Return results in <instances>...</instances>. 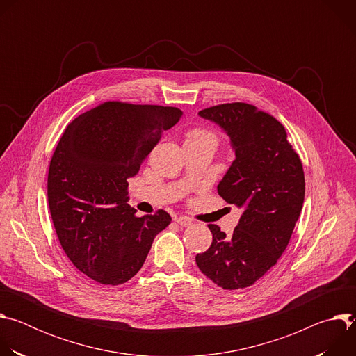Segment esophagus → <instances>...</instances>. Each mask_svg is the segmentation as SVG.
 <instances>
[{
  "label": "esophagus",
  "instance_id": "34e87169",
  "mask_svg": "<svg viewBox=\"0 0 356 356\" xmlns=\"http://www.w3.org/2000/svg\"><path fill=\"white\" fill-rule=\"evenodd\" d=\"M175 220L180 227H190L193 224V221L188 217H176Z\"/></svg>",
  "mask_w": 356,
  "mask_h": 356
}]
</instances>
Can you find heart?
Listing matches in <instances>:
<instances>
[{"label": "heart", "mask_w": 356, "mask_h": 356, "mask_svg": "<svg viewBox=\"0 0 356 356\" xmlns=\"http://www.w3.org/2000/svg\"><path fill=\"white\" fill-rule=\"evenodd\" d=\"M186 142H213L217 145V136L207 129L194 128L187 132Z\"/></svg>", "instance_id": "1"}]
</instances>
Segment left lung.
Returning <instances> with one entry per match:
<instances>
[{"label": "left lung", "instance_id": "obj_1", "mask_svg": "<svg viewBox=\"0 0 356 356\" xmlns=\"http://www.w3.org/2000/svg\"><path fill=\"white\" fill-rule=\"evenodd\" d=\"M231 139L235 161L218 194L242 209L232 235L210 224L211 246L195 257L198 269L225 290L252 286L276 265L287 248L304 202V172L284 127L246 103L220 104L198 113Z\"/></svg>", "mask_w": 356, "mask_h": 356}]
</instances>
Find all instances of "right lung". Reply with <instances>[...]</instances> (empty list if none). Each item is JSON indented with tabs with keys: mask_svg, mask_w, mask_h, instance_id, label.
<instances>
[{
	"mask_svg": "<svg viewBox=\"0 0 356 356\" xmlns=\"http://www.w3.org/2000/svg\"><path fill=\"white\" fill-rule=\"evenodd\" d=\"M181 115L176 107L107 101L79 115L62 135L49 166V210L67 258L90 279L128 282L172 222L165 210L136 217L128 204V179Z\"/></svg>",
	"mask_w": 356,
	"mask_h": 356,
	"instance_id": "right-lung-1",
	"label": "right lung"
}]
</instances>
